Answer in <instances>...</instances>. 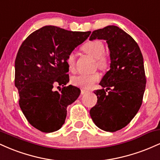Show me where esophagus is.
I'll list each match as a JSON object with an SVG mask.
<instances>
[{"mask_svg": "<svg viewBox=\"0 0 160 160\" xmlns=\"http://www.w3.org/2000/svg\"><path fill=\"white\" fill-rule=\"evenodd\" d=\"M88 92L87 90H85V89H81V92H80V93H81V95H83L85 94V93Z\"/></svg>", "mask_w": 160, "mask_h": 160, "instance_id": "obj_1", "label": "esophagus"}]
</instances>
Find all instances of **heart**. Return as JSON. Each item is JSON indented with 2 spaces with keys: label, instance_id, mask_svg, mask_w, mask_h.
Here are the masks:
<instances>
[{
  "label": "heart",
  "instance_id": "obj_1",
  "mask_svg": "<svg viewBox=\"0 0 160 160\" xmlns=\"http://www.w3.org/2000/svg\"><path fill=\"white\" fill-rule=\"evenodd\" d=\"M83 52L86 54L95 58L96 66L99 69L105 71L108 68L110 65L109 58L104 55L105 47L102 41L98 40H92L88 42L82 47ZM66 64L69 71H74L76 65L75 55L73 52L68 54L66 57ZM100 80V74L98 72H94L90 74H79L71 78V83L74 86H78L84 89H89L93 87L95 82Z\"/></svg>",
  "mask_w": 160,
  "mask_h": 160
}]
</instances>
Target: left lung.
<instances>
[{"label": "left lung", "instance_id": "obj_1", "mask_svg": "<svg viewBox=\"0 0 160 160\" xmlns=\"http://www.w3.org/2000/svg\"><path fill=\"white\" fill-rule=\"evenodd\" d=\"M95 39L107 41L111 63L99 83L103 89L94 92L98 101L89 113L99 128L113 132L127 126L142 104L146 86L143 56L136 41L117 26L94 31L89 40Z\"/></svg>", "mask_w": 160, "mask_h": 160}]
</instances>
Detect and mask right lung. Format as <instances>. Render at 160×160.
<instances>
[{
    "mask_svg": "<svg viewBox=\"0 0 160 160\" xmlns=\"http://www.w3.org/2000/svg\"><path fill=\"white\" fill-rule=\"evenodd\" d=\"M91 32H71L47 25L30 34L20 46L15 60V86L19 104L33 127L49 133L65 123L67 107L77 100L80 89L69 85L66 57ZM56 84L63 87L55 91Z\"/></svg>",
    "mask_w": 160,
    "mask_h": 160,
    "instance_id": "add662e5",
    "label": "right lung"
}]
</instances>
